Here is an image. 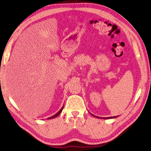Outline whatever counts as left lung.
I'll use <instances>...</instances> for the list:
<instances>
[{"mask_svg": "<svg viewBox=\"0 0 151 151\" xmlns=\"http://www.w3.org/2000/svg\"><path fill=\"white\" fill-rule=\"evenodd\" d=\"M93 116H94V117H96V118H99V119H114V118H116V117H117L118 116H111V117H99V116H95V115H93V114H92Z\"/></svg>", "mask_w": 151, "mask_h": 151, "instance_id": "1", "label": "left lung"}]
</instances>
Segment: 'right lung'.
I'll use <instances>...</instances> for the list:
<instances>
[{
  "mask_svg": "<svg viewBox=\"0 0 151 151\" xmlns=\"http://www.w3.org/2000/svg\"><path fill=\"white\" fill-rule=\"evenodd\" d=\"M63 107H61V109H60V111H59L57 113H56L55 114H54V115H53V116H50V117H49V118H48V119H54L55 117H56V116H58L59 114H60L61 113V111H62V110H63Z\"/></svg>",
  "mask_w": 151,
  "mask_h": 151,
  "instance_id": "obj_1",
  "label": "right lung"
}]
</instances>
